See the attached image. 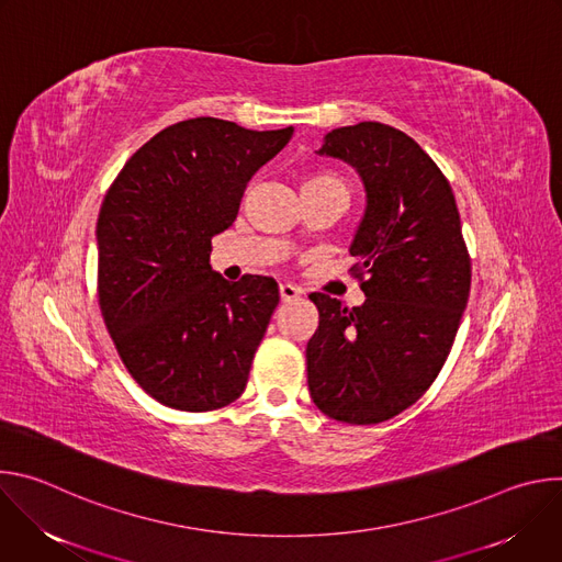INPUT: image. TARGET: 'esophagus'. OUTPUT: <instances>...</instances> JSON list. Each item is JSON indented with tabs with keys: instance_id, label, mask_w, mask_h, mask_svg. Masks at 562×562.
<instances>
[{
	"instance_id": "obj_1",
	"label": "esophagus",
	"mask_w": 562,
	"mask_h": 562,
	"mask_svg": "<svg viewBox=\"0 0 562 562\" xmlns=\"http://www.w3.org/2000/svg\"><path fill=\"white\" fill-rule=\"evenodd\" d=\"M280 297H282V302L300 300V297H302V289H300V286H295V284L284 282V284H280Z\"/></svg>"
}]
</instances>
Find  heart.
<instances>
[{"instance_id": "heart-1", "label": "heart", "mask_w": 562, "mask_h": 562, "mask_svg": "<svg viewBox=\"0 0 562 562\" xmlns=\"http://www.w3.org/2000/svg\"><path fill=\"white\" fill-rule=\"evenodd\" d=\"M319 187H345L340 178L331 176V173H315L311 176L302 189H319Z\"/></svg>"}]
</instances>
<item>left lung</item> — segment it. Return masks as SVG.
<instances>
[{
	"mask_svg": "<svg viewBox=\"0 0 562 562\" xmlns=\"http://www.w3.org/2000/svg\"><path fill=\"white\" fill-rule=\"evenodd\" d=\"M319 155L351 165L367 191L351 243L367 300L311 293L319 323L306 345L315 407L378 425L412 407L440 373L469 300L471 260L453 191L407 133L360 122L327 133Z\"/></svg>",
	"mask_w": 562,
	"mask_h": 562,
	"instance_id": "obj_1",
	"label": "left lung"
}]
</instances>
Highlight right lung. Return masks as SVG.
Segmentation results:
<instances>
[{"instance_id": "add662e5", "label": "right lung", "mask_w": 562, "mask_h": 562, "mask_svg": "<svg viewBox=\"0 0 562 562\" xmlns=\"http://www.w3.org/2000/svg\"><path fill=\"white\" fill-rule=\"evenodd\" d=\"M291 135L184 120L137 148L106 191L100 308L124 367L157 403L213 412L243 395L280 289L267 276L226 282L209 265L211 237Z\"/></svg>"}]
</instances>
